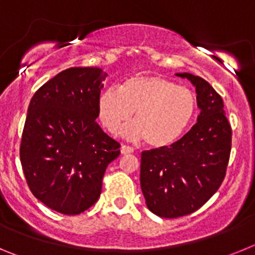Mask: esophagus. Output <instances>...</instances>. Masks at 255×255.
Listing matches in <instances>:
<instances>
[{"label": "esophagus", "instance_id": "1", "mask_svg": "<svg viewBox=\"0 0 255 255\" xmlns=\"http://www.w3.org/2000/svg\"><path fill=\"white\" fill-rule=\"evenodd\" d=\"M121 153L123 154H131V153H134V149L131 147H128V145H123L121 147Z\"/></svg>", "mask_w": 255, "mask_h": 255}]
</instances>
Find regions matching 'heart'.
<instances>
[{"mask_svg":"<svg viewBox=\"0 0 255 255\" xmlns=\"http://www.w3.org/2000/svg\"><path fill=\"white\" fill-rule=\"evenodd\" d=\"M125 130L130 140H145L152 148L170 147L184 136L198 112L197 97L190 89L159 75L129 78L120 89L107 88L98 97L97 116L107 131Z\"/></svg>","mask_w":255,"mask_h":255,"instance_id":"b5f03b06","label":"heart"}]
</instances>
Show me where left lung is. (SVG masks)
<instances>
[{"label":"left lung","mask_w":255,"mask_h":255,"mask_svg":"<svg viewBox=\"0 0 255 255\" xmlns=\"http://www.w3.org/2000/svg\"><path fill=\"white\" fill-rule=\"evenodd\" d=\"M195 88V124L171 147L141 153L140 186L148 209L164 218L193 213L224 181L231 150V126L220 94L200 76L177 73Z\"/></svg>","instance_id":"obj_1"}]
</instances>
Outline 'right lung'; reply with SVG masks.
I'll list each match as a JSON object with an SVG mask.
<instances>
[{"mask_svg": "<svg viewBox=\"0 0 255 255\" xmlns=\"http://www.w3.org/2000/svg\"><path fill=\"white\" fill-rule=\"evenodd\" d=\"M107 74L71 67L40 87L29 103L20 161L39 202L62 215H79L96 203L107 166L120 144L96 123Z\"/></svg>", "mask_w": 255, "mask_h": 255, "instance_id": "1", "label": "right lung"}]
</instances>
